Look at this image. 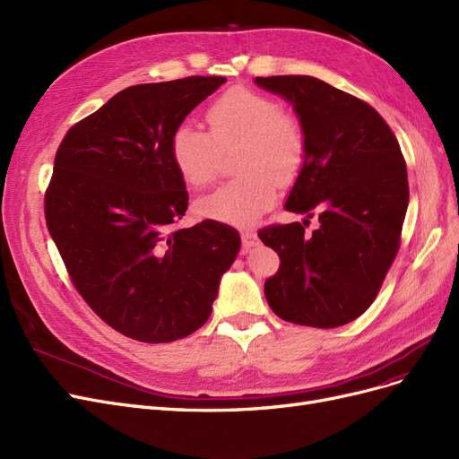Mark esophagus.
Listing matches in <instances>:
<instances>
[{"label":"esophagus","instance_id":"esophagus-1","mask_svg":"<svg viewBox=\"0 0 459 459\" xmlns=\"http://www.w3.org/2000/svg\"><path fill=\"white\" fill-rule=\"evenodd\" d=\"M240 238H242V246H244V249L247 251L249 247H254V246H257V234L254 232V230H242L240 232Z\"/></svg>","mask_w":459,"mask_h":459}]
</instances>
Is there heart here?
Instances as JSON below:
<instances>
[{"mask_svg": "<svg viewBox=\"0 0 459 459\" xmlns=\"http://www.w3.org/2000/svg\"><path fill=\"white\" fill-rule=\"evenodd\" d=\"M205 122L210 133L190 122L173 129V166L188 186L204 190L217 179L221 149L240 141L236 154L240 175L202 198L198 210L223 223H254L278 198L280 183L290 185L305 164L303 124L276 99L249 87H232L217 97L205 110Z\"/></svg>", "mask_w": 459, "mask_h": 459, "instance_id": "1", "label": "heart"}]
</instances>
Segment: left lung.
Instances as JSON below:
<instances>
[{"instance_id": "left-lung-1", "label": "left lung", "mask_w": 459, "mask_h": 459, "mask_svg": "<svg viewBox=\"0 0 459 459\" xmlns=\"http://www.w3.org/2000/svg\"><path fill=\"white\" fill-rule=\"evenodd\" d=\"M255 82L291 102L307 135L286 210L320 221L313 236L301 223L257 232L280 257L264 298L286 322L343 326L374 303L401 247L410 196L404 156L387 122L362 99L310 76Z\"/></svg>"}]
</instances>
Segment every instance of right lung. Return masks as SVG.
<instances>
[{
	"label": "right lung",
	"mask_w": 459,
	"mask_h": 459,
	"mask_svg": "<svg viewBox=\"0 0 459 459\" xmlns=\"http://www.w3.org/2000/svg\"><path fill=\"white\" fill-rule=\"evenodd\" d=\"M223 76L139 83L74 124L55 154L46 223L74 288L110 328L169 343L202 328L240 249L232 227L179 229L188 205L173 129Z\"/></svg>",
	"instance_id": "right-lung-1"
}]
</instances>
